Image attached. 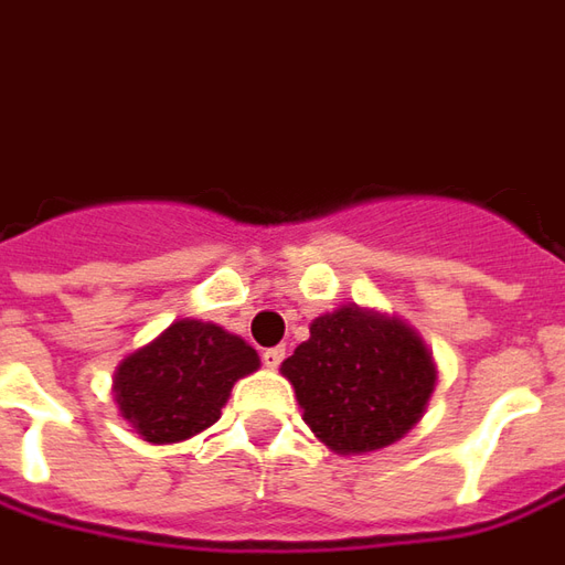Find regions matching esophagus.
<instances>
[{
    "label": "esophagus",
    "instance_id": "1",
    "mask_svg": "<svg viewBox=\"0 0 565 565\" xmlns=\"http://www.w3.org/2000/svg\"><path fill=\"white\" fill-rule=\"evenodd\" d=\"M286 360V348H270L264 350V365H270V369H276V365Z\"/></svg>",
    "mask_w": 565,
    "mask_h": 565
}]
</instances>
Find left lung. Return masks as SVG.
<instances>
[{
  "mask_svg": "<svg viewBox=\"0 0 565 565\" xmlns=\"http://www.w3.org/2000/svg\"><path fill=\"white\" fill-rule=\"evenodd\" d=\"M310 430L338 455L375 452L422 422L437 387L424 341L396 317L344 305L282 363Z\"/></svg>",
  "mask_w": 565,
  "mask_h": 565,
  "instance_id": "obj_1",
  "label": "left lung"
}]
</instances>
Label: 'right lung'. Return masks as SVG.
Instances as JSON below:
<instances>
[{
	"label": "right lung",
	"instance_id": "1",
	"mask_svg": "<svg viewBox=\"0 0 565 565\" xmlns=\"http://www.w3.org/2000/svg\"><path fill=\"white\" fill-rule=\"evenodd\" d=\"M260 365L239 334L215 322L178 320L128 353L113 375L119 415L147 443H181L221 418L233 384Z\"/></svg>",
	"mask_w": 565,
	"mask_h": 565
}]
</instances>
